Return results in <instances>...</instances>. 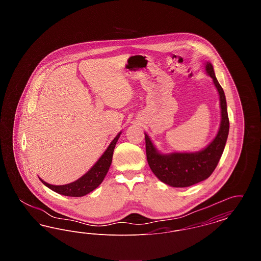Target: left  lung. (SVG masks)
Listing matches in <instances>:
<instances>
[{
  "mask_svg": "<svg viewBox=\"0 0 261 261\" xmlns=\"http://www.w3.org/2000/svg\"><path fill=\"white\" fill-rule=\"evenodd\" d=\"M205 71L212 78L213 84L219 94L221 111L220 126L216 136L211 143L199 151L162 153L155 148L149 135L145 133L146 152L149 167L162 182L169 186L185 188L207 179L216 168L223 153L229 134L226 98L210 62L205 63Z\"/></svg>",
  "mask_w": 261,
  "mask_h": 261,
  "instance_id": "left-lung-1",
  "label": "left lung"
}]
</instances>
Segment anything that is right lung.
Listing matches in <instances>:
<instances>
[{"mask_svg": "<svg viewBox=\"0 0 261 261\" xmlns=\"http://www.w3.org/2000/svg\"><path fill=\"white\" fill-rule=\"evenodd\" d=\"M121 135V132H119L116 137L112 141L108 149L101 154V156L92 168L84 174L82 177L77 179L74 182L66 184V185H50L49 183L45 182L41 178V182L50 189L51 191L67 197H83L86 196L92 191H94L97 187L100 185V183L103 181L106 175L108 173L110 166L112 164V154L115 148L116 142L118 141L119 137Z\"/></svg>", "mask_w": 261, "mask_h": 261, "instance_id": "obj_1", "label": "right lung"}]
</instances>
